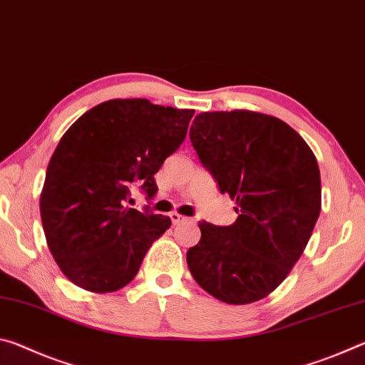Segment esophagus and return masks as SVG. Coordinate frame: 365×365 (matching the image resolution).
Returning a JSON list of instances; mask_svg holds the SVG:
<instances>
[{
    "mask_svg": "<svg viewBox=\"0 0 365 365\" xmlns=\"http://www.w3.org/2000/svg\"><path fill=\"white\" fill-rule=\"evenodd\" d=\"M170 219H172V224H174V225L183 224V222H188V217H183V215L177 214V212H172L170 214Z\"/></svg>",
    "mask_w": 365,
    "mask_h": 365,
    "instance_id": "obj_1",
    "label": "esophagus"
}]
</instances>
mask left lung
Segmentation results:
<instances>
[{
	"label": "left lung",
	"instance_id": "obj_1",
	"mask_svg": "<svg viewBox=\"0 0 365 365\" xmlns=\"http://www.w3.org/2000/svg\"><path fill=\"white\" fill-rule=\"evenodd\" d=\"M190 140L238 212L227 227L200 222L191 275L227 304L262 299L287 279L319 219L317 159L288 123L243 109L197 114Z\"/></svg>",
	"mask_w": 365,
	"mask_h": 365
}]
</instances>
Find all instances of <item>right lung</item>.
I'll list each match as a JSON object with an SVG mask.
<instances>
[{
	"mask_svg": "<svg viewBox=\"0 0 365 365\" xmlns=\"http://www.w3.org/2000/svg\"><path fill=\"white\" fill-rule=\"evenodd\" d=\"M193 109L143 98L110 100L78 117L54 150L40 196L48 248L73 285L117 292L170 227L168 215L127 207L138 187L158 193L154 174L187 137Z\"/></svg>",
	"mask_w": 365,
	"mask_h": 365,
	"instance_id": "add662e5",
	"label": "right lung"
}]
</instances>
